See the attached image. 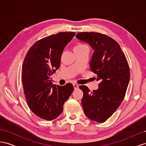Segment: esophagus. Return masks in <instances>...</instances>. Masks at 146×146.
<instances>
[{
	"instance_id": "1",
	"label": "esophagus",
	"mask_w": 146,
	"mask_h": 146,
	"mask_svg": "<svg viewBox=\"0 0 146 146\" xmlns=\"http://www.w3.org/2000/svg\"><path fill=\"white\" fill-rule=\"evenodd\" d=\"M73 86H74V90H77L78 88V85L76 83H74Z\"/></svg>"
}]
</instances>
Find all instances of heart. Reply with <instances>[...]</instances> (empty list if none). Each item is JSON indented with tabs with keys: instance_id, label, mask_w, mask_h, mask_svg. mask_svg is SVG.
<instances>
[{
	"instance_id": "b5f03b06",
	"label": "heart",
	"mask_w": 146,
	"mask_h": 146,
	"mask_svg": "<svg viewBox=\"0 0 146 146\" xmlns=\"http://www.w3.org/2000/svg\"><path fill=\"white\" fill-rule=\"evenodd\" d=\"M86 46L85 44H82V43H78L77 45H76V46L74 47V49L75 48H82V47H84Z\"/></svg>"
}]
</instances>
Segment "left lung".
Wrapping results in <instances>:
<instances>
[{"label": "left lung", "mask_w": 146, "mask_h": 146, "mask_svg": "<svg viewBox=\"0 0 146 146\" xmlns=\"http://www.w3.org/2000/svg\"><path fill=\"white\" fill-rule=\"evenodd\" d=\"M76 38L89 44L94 50L90 69L100 81L99 89L91 92L85 85L79 86L83 92L84 113L92 121L104 122L124 99L130 77L129 66L119 44L107 35L80 32Z\"/></svg>", "instance_id": "8db88e82"}]
</instances>
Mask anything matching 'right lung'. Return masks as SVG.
I'll return each mask as SVG.
<instances>
[{"label":"right lung","instance_id":"right-lung-1","mask_svg":"<svg viewBox=\"0 0 146 146\" xmlns=\"http://www.w3.org/2000/svg\"><path fill=\"white\" fill-rule=\"evenodd\" d=\"M74 36V32H60L44 38L30 48L24 58L22 82L26 101L30 109L45 120L60 115L74 91L71 83L52 85L50 76L60 68L64 48Z\"/></svg>","mask_w":146,"mask_h":146}]
</instances>
